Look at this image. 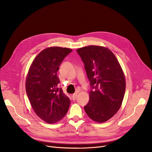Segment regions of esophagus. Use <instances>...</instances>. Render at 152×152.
<instances>
[{
  "instance_id": "34e87169",
  "label": "esophagus",
  "mask_w": 152,
  "mask_h": 152,
  "mask_svg": "<svg viewBox=\"0 0 152 152\" xmlns=\"http://www.w3.org/2000/svg\"><path fill=\"white\" fill-rule=\"evenodd\" d=\"M77 94H78V93H77H77H75L74 94H72V99H73V100H75L76 98H77Z\"/></svg>"
}]
</instances>
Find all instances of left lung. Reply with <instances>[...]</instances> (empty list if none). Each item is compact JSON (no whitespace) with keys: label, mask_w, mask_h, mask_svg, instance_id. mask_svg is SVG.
<instances>
[{"label":"left lung","mask_w":152,"mask_h":152,"mask_svg":"<svg viewBox=\"0 0 152 152\" xmlns=\"http://www.w3.org/2000/svg\"><path fill=\"white\" fill-rule=\"evenodd\" d=\"M84 64L91 90L84 108L92 120L104 122L120 109L126 91V80L117 59L109 49L97 45L77 50Z\"/></svg>","instance_id":"8db88e82"}]
</instances>
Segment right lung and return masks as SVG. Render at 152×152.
Here are the masks:
<instances>
[{
    "label": "right lung",
    "instance_id": "add662e5",
    "mask_svg": "<svg viewBox=\"0 0 152 152\" xmlns=\"http://www.w3.org/2000/svg\"><path fill=\"white\" fill-rule=\"evenodd\" d=\"M72 50L50 47L35 57L26 79V92L32 108L42 120L56 123L65 116L70 100L63 93L58 71L64 59Z\"/></svg>",
    "mask_w": 152,
    "mask_h": 152
}]
</instances>
